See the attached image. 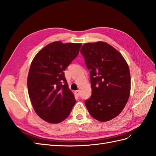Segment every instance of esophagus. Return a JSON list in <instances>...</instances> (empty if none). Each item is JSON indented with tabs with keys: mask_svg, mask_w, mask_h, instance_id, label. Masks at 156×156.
Returning a JSON list of instances; mask_svg holds the SVG:
<instances>
[{
	"mask_svg": "<svg viewBox=\"0 0 156 156\" xmlns=\"http://www.w3.org/2000/svg\"><path fill=\"white\" fill-rule=\"evenodd\" d=\"M75 94H76V96L77 97H79V95H80V91L79 90H75Z\"/></svg>",
	"mask_w": 156,
	"mask_h": 156,
	"instance_id": "esophagus-1",
	"label": "esophagus"
}]
</instances>
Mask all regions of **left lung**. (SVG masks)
Instances as JSON below:
<instances>
[{
    "label": "left lung",
    "mask_w": 156,
    "mask_h": 156,
    "mask_svg": "<svg viewBox=\"0 0 156 156\" xmlns=\"http://www.w3.org/2000/svg\"><path fill=\"white\" fill-rule=\"evenodd\" d=\"M80 52L90 75L92 96L85 101L89 113L100 122L115 119L129 97L128 65L119 52L105 42L85 44Z\"/></svg>",
    "instance_id": "left-lung-1"
}]
</instances>
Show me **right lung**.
<instances>
[{"instance_id": "1", "label": "right lung", "mask_w": 156, "mask_h": 156, "mask_svg": "<svg viewBox=\"0 0 156 156\" xmlns=\"http://www.w3.org/2000/svg\"><path fill=\"white\" fill-rule=\"evenodd\" d=\"M81 44L55 41L41 49L31 63L27 87L31 103L41 119L58 124L67 119L75 101L64 71L77 57Z\"/></svg>"}]
</instances>
